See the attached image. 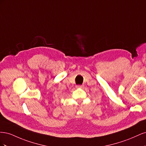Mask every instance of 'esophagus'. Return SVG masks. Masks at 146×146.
Wrapping results in <instances>:
<instances>
[{
	"label": "esophagus",
	"mask_w": 146,
	"mask_h": 146,
	"mask_svg": "<svg viewBox=\"0 0 146 146\" xmlns=\"http://www.w3.org/2000/svg\"><path fill=\"white\" fill-rule=\"evenodd\" d=\"M76 87L77 88H82V87H83V85H77Z\"/></svg>",
	"instance_id": "obj_1"
}]
</instances>
